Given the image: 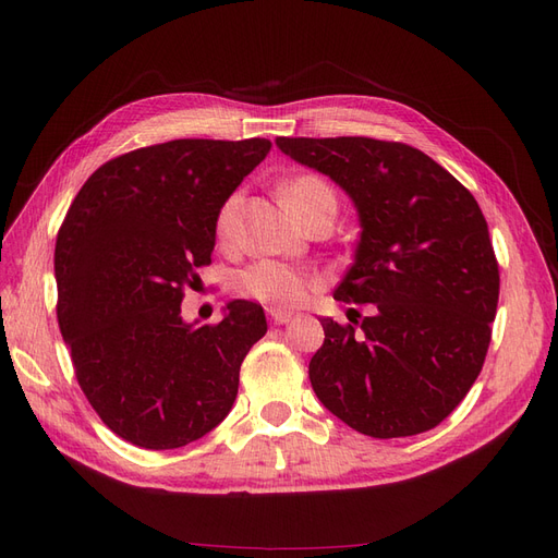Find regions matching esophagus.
<instances>
[{
    "label": "esophagus",
    "instance_id": "obj_1",
    "mask_svg": "<svg viewBox=\"0 0 558 558\" xmlns=\"http://www.w3.org/2000/svg\"><path fill=\"white\" fill-rule=\"evenodd\" d=\"M267 316H269V320H272V324H277V326L289 324V320L293 318L291 312H281V310H267Z\"/></svg>",
    "mask_w": 558,
    "mask_h": 558
}]
</instances>
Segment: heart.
Instances as JSON below:
<instances>
[{
  "label": "heart",
  "instance_id": "1",
  "mask_svg": "<svg viewBox=\"0 0 558 558\" xmlns=\"http://www.w3.org/2000/svg\"><path fill=\"white\" fill-rule=\"evenodd\" d=\"M332 197L330 185L314 174H302L291 179L283 185V199L298 218L312 211L320 199ZM242 195L232 193L223 199L221 209L216 214V238L221 242H230L238 230V214H240ZM242 291L260 300L265 305L272 307H298L305 302L314 289V277L307 275L305 269L286 265L279 260H258L253 263L242 275Z\"/></svg>",
  "mask_w": 558,
  "mask_h": 558
}]
</instances>
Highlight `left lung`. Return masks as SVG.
Wrapping results in <instances>:
<instances>
[{
  "instance_id": "left-lung-1",
  "label": "left lung",
  "mask_w": 558,
  "mask_h": 558,
  "mask_svg": "<svg viewBox=\"0 0 558 558\" xmlns=\"http://www.w3.org/2000/svg\"><path fill=\"white\" fill-rule=\"evenodd\" d=\"M277 146L340 183L363 228L335 300L375 312L353 326L320 318L314 393L379 440L442 424L482 373L498 307V260L477 199L402 142L279 137Z\"/></svg>"
}]
</instances>
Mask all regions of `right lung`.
<instances>
[{
	"mask_svg": "<svg viewBox=\"0 0 558 558\" xmlns=\"http://www.w3.org/2000/svg\"><path fill=\"white\" fill-rule=\"evenodd\" d=\"M269 140H174L111 158L66 209L56 240L58 324L90 408L125 442L177 449L216 428L240 367L267 332L234 300L218 324L185 326L181 300L211 263L216 214Z\"/></svg>",
	"mask_w": 558,
	"mask_h": 558,
	"instance_id": "obj_1",
	"label": "right lung"
}]
</instances>
